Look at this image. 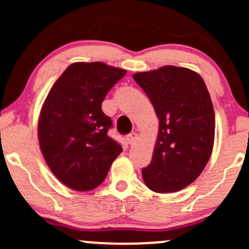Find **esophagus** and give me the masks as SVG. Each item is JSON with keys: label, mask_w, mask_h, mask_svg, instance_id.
<instances>
[{"label": "esophagus", "mask_w": 249, "mask_h": 249, "mask_svg": "<svg viewBox=\"0 0 249 249\" xmlns=\"http://www.w3.org/2000/svg\"><path fill=\"white\" fill-rule=\"evenodd\" d=\"M125 140H126V142L129 143V144H134L137 140V134L136 132H130L129 135L125 136Z\"/></svg>", "instance_id": "esophagus-1"}]
</instances>
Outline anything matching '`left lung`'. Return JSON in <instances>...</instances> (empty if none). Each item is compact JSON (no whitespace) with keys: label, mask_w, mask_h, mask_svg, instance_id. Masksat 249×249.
Wrapping results in <instances>:
<instances>
[{"label":"left lung","mask_w":249,"mask_h":249,"mask_svg":"<svg viewBox=\"0 0 249 249\" xmlns=\"http://www.w3.org/2000/svg\"><path fill=\"white\" fill-rule=\"evenodd\" d=\"M159 118V135L150 164L142 169L155 193L184 189L205 169L214 141V110L205 82L184 67L164 66L135 73Z\"/></svg>","instance_id":"left-lung-1"}]
</instances>
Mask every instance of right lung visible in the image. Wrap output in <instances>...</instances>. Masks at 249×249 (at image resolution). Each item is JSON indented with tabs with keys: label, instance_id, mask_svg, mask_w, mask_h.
<instances>
[{
	"label": "right lung",
	"instance_id": "obj_1",
	"mask_svg": "<svg viewBox=\"0 0 249 249\" xmlns=\"http://www.w3.org/2000/svg\"><path fill=\"white\" fill-rule=\"evenodd\" d=\"M125 74L104 62H76L48 94L38 122L39 145L52 172L71 189L99 187L123 152L107 134L112 120L101 105Z\"/></svg>",
	"mask_w": 249,
	"mask_h": 249
}]
</instances>
